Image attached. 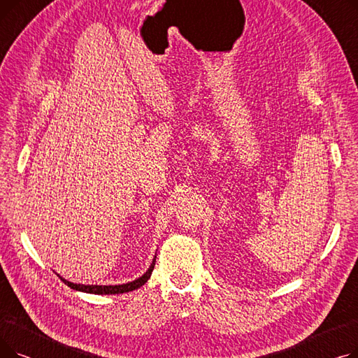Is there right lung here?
<instances>
[{
	"mask_svg": "<svg viewBox=\"0 0 358 358\" xmlns=\"http://www.w3.org/2000/svg\"><path fill=\"white\" fill-rule=\"evenodd\" d=\"M157 258V257H155ZM155 258L152 261V264H150V267L148 268V271L136 278L135 281H130V283H126V285H117V286H85V285H77V283H71V281H66L65 278H62L61 275V280L64 281V283L66 286H69L71 289L73 290H80V292H85V293H94V294H119V293H127V292H131V290H136L139 289L141 286H143L146 281L149 280L150 274H152V270L155 267Z\"/></svg>",
	"mask_w": 358,
	"mask_h": 358,
	"instance_id": "1",
	"label": "right lung"
}]
</instances>
